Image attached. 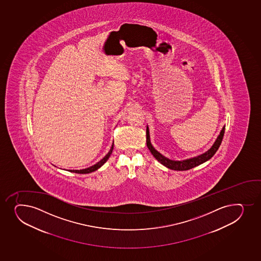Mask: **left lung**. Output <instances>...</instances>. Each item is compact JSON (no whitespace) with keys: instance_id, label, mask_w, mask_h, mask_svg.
I'll list each match as a JSON object with an SVG mask.
<instances>
[{"instance_id":"obj_1","label":"left lung","mask_w":261,"mask_h":261,"mask_svg":"<svg viewBox=\"0 0 261 261\" xmlns=\"http://www.w3.org/2000/svg\"><path fill=\"white\" fill-rule=\"evenodd\" d=\"M224 133L225 126H223L221 132H220V135H218V137H217L215 143L213 144V146H211V148L208 149L207 151H205L204 153H202V154L198 155L196 157L191 158V159H187V160H170L166 156L161 154L160 151H158L151 145L148 126H146V145H147V147L151 151V154L153 155V157L160 164H162L163 166H165L167 168L171 169V170H174V171H187V170H190V169L194 168L196 166L202 165V164L206 162L208 160H211V158L213 157L220 146H221Z\"/></svg>"}]
</instances>
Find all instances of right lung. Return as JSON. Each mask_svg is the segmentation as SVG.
I'll list each match as a JSON object with an SVG mask.
<instances>
[{"label": "right lung", "instance_id": "obj_1", "mask_svg": "<svg viewBox=\"0 0 261 261\" xmlns=\"http://www.w3.org/2000/svg\"><path fill=\"white\" fill-rule=\"evenodd\" d=\"M113 149H114V144H113L112 146H111V148H110V151L108 152V154L105 156V157L102 159V160H100L98 163H96L95 165L94 166H90L89 168L82 169V170H69L70 172H75V173L79 174H88L91 173L93 171H96V170H98L100 167L103 166L104 164L107 162V160H109V158L110 157V155L112 153Z\"/></svg>", "mask_w": 261, "mask_h": 261}]
</instances>
